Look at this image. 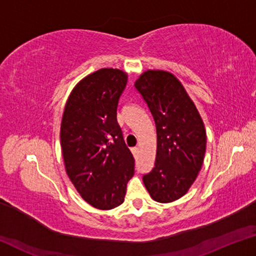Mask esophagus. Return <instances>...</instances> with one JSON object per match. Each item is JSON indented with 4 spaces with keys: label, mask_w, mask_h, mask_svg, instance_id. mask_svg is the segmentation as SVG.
Instances as JSON below:
<instances>
[{
    "label": "esophagus",
    "mask_w": 256,
    "mask_h": 256,
    "mask_svg": "<svg viewBox=\"0 0 256 256\" xmlns=\"http://www.w3.org/2000/svg\"><path fill=\"white\" fill-rule=\"evenodd\" d=\"M131 150H132V154H133L134 157H136L138 154V148H132Z\"/></svg>",
    "instance_id": "34e87169"
}]
</instances>
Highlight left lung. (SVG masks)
<instances>
[{
  "label": "left lung",
  "mask_w": 256,
  "mask_h": 256,
  "mask_svg": "<svg viewBox=\"0 0 256 256\" xmlns=\"http://www.w3.org/2000/svg\"><path fill=\"white\" fill-rule=\"evenodd\" d=\"M134 86L148 105L157 130L154 167L144 176V186L154 201H176L188 193L202 168L206 148L204 123L172 73L146 70Z\"/></svg>",
  "instance_id": "1"
}]
</instances>
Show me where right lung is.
<instances>
[{
    "mask_svg": "<svg viewBox=\"0 0 256 256\" xmlns=\"http://www.w3.org/2000/svg\"><path fill=\"white\" fill-rule=\"evenodd\" d=\"M128 82L118 68H100L76 84L64 107L60 148L68 178L90 206L110 210L124 202L134 158L118 123Z\"/></svg>",
    "mask_w": 256,
    "mask_h": 256,
    "instance_id": "1",
    "label": "right lung"
}]
</instances>
